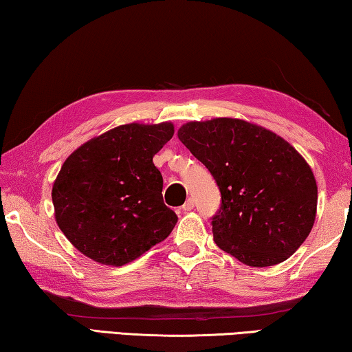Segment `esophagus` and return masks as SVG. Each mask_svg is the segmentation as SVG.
I'll list each match as a JSON object with an SVG mask.
<instances>
[{
	"label": "esophagus",
	"instance_id": "esophagus-1",
	"mask_svg": "<svg viewBox=\"0 0 352 352\" xmlns=\"http://www.w3.org/2000/svg\"><path fill=\"white\" fill-rule=\"evenodd\" d=\"M195 207V201L192 199V198H188L187 201H186V204H184L182 207H181V210L184 212V214H187V212H190Z\"/></svg>",
	"mask_w": 352,
	"mask_h": 352
}]
</instances>
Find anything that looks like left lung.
<instances>
[{"label":"left lung","mask_w":352,"mask_h":352,"mask_svg":"<svg viewBox=\"0 0 352 352\" xmlns=\"http://www.w3.org/2000/svg\"><path fill=\"white\" fill-rule=\"evenodd\" d=\"M177 137L217 181L214 240L250 267L289 258L314 228L318 188L306 159L274 132L240 118L188 122Z\"/></svg>","instance_id":"obj_1"}]
</instances>
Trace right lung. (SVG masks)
Returning a JSON list of instances; mask_svg holds the SVG:
<instances>
[{
  "mask_svg": "<svg viewBox=\"0 0 352 352\" xmlns=\"http://www.w3.org/2000/svg\"><path fill=\"white\" fill-rule=\"evenodd\" d=\"M173 134L170 122L122 124L68 155L51 197L57 226L84 256L122 267L168 237L177 217L153 157Z\"/></svg>",
  "mask_w": 352,
  "mask_h": 352,
  "instance_id": "right-lung-1",
  "label": "right lung"
}]
</instances>
